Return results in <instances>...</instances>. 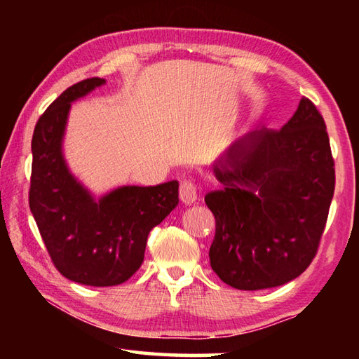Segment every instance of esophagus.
<instances>
[{"instance_id": "1", "label": "esophagus", "mask_w": 359, "mask_h": 359, "mask_svg": "<svg viewBox=\"0 0 359 359\" xmlns=\"http://www.w3.org/2000/svg\"><path fill=\"white\" fill-rule=\"evenodd\" d=\"M180 201L184 204H193L198 199V187L191 180L180 182Z\"/></svg>"}]
</instances>
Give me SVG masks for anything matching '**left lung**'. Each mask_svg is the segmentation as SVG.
I'll list each match as a JSON object with an SVG mask.
<instances>
[{"label":"left lung","instance_id":"left-lung-1","mask_svg":"<svg viewBox=\"0 0 359 359\" xmlns=\"http://www.w3.org/2000/svg\"><path fill=\"white\" fill-rule=\"evenodd\" d=\"M222 190L205 194L215 217L209 258L238 290H264L301 276L317 255L336 171L325 120L309 98L280 130L259 128L214 165Z\"/></svg>","mask_w":359,"mask_h":359}]
</instances>
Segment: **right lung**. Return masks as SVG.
<instances>
[{
	"instance_id": "add662e5",
	"label": "right lung",
	"mask_w": 359,
	"mask_h": 359,
	"mask_svg": "<svg viewBox=\"0 0 359 359\" xmlns=\"http://www.w3.org/2000/svg\"><path fill=\"white\" fill-rule=\"evenodd\" d=\"M104 79L92 77L66 88L34 126L29 209L53 266L72 282L114 287L141 267L149 233L179 204V182L120 187L95 199L74 179L62 144L71 102Z\"/></svg>"
}]
</instances>
